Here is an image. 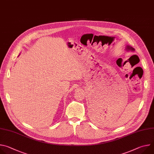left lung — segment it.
I'll use <instances>...</instances> for the list:
<instances>
[{
    "label": "left lung",
    "mask_w": 154,
    "mask_h": 154,
    "mask_svg": "<svg viewBox=\"0 0 154 154\" xmlns=\"http://www.w3.org/2000/svg\"><path fill=\"white\" fill-rule=\"evenodd\" d=\"M125 49H126L127 51H135V49H134V48H133L132 47H131V46H127Z\"/></svg>",
    "instance_id": "obj_1"
}]
</instances>
